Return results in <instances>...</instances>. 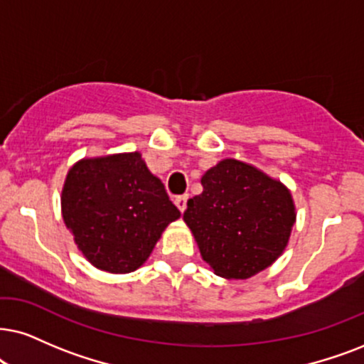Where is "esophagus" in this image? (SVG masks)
I'll list each match as a JSON object with an SVG mask.
<instances>
[{
    "label": "esophagus",
    "instance_id": "1",
    "mask_svg": "<svg viewBox=\"0 0 364 364\" xmlns=\"http://www.w3.org/2000/svg\"><path fill=\"white\" fill-rule=\"evenodd\" d=\"M188 200H190V195H181V196H178L176 200H174V203H176L179 211H185L186 210Z\"/></svg>",
    "mask_w": 364,
    "mask_h": 364
}]
</instances>
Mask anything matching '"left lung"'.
Masks as SVG:
<instances>
[{
    "mask_svg": "<svg viewBox=\"0 0 364 364\" xmlns=\"http://www.w3.org/2000/svg\"><path fill=\"white\" fill-rule=\"evenodd\" d=\"M183 220L200 254L225 279H248L282 255L296 223L291 191L252 164L223 159L201 178Z\"/></svg>",
    "mask_w": 364,
    "mask_h": 364,
    "instance_id": "obj_1",
    "label": "left lung"
}]
</instances>
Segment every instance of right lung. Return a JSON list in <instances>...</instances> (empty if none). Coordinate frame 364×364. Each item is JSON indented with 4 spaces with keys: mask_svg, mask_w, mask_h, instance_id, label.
<instances>
[{
    "mask_svg": "<svg viewBox=\"0 0 364 364\" xmlns=\"http://www.w3.org/2000/svg\"><path fill=\"white\" fill-rule=\"evenodd\" d=\"M179 215L137 151L80 159L62 190L63 222L77 247L110 274L139 269Z\"/></svg>",
    "mask_w": 364,
    "mask_h": 364,
    "instance_id": "1",
    "label": "right lung"
}]
</instances>
